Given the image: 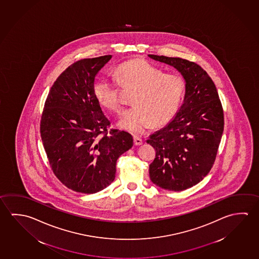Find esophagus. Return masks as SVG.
<instances>
[{
	"instance_id": "obj_1",
	"label": "esophagus",
	"mask_w": 259,
	"mask_h": 259,
	"mask_svg": "<svg viewBox=\"0 0 259 259\" xmlns=\"http://www.w3.org/2000/svg\"><path fill=\"white\" fill-rule=\"evenodd\" d=\"M134 142H135V144L136 145H141V144H143V140L139 138V137H135L134 138Z\"/></svg>"
}]
</instances>
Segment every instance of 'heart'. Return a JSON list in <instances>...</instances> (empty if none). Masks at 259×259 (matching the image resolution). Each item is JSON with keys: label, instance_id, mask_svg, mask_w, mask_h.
I'll use <instances>...</instances> for the list:
<instances>
[{"label": "heart", "instance_id": "b5f03b06", "mask_svg": "<svg viewBox=\"0 0 259 259\" xmlns=\"http://www.w3.org/2000/svg\"><path fill=\"white\" fill-rule=\"evenodd\" d=\"M119 83L136 89L132 103L123 111L118 126L134 135H141L151 124L161 126L170 122L178 112L185 92V80L177 74H165L146 60L134 59L120 64L116 69ZM99 104L119 112L118 84L108 77L99 78L94 85Z\"/></svg>", "mask_w": 259, "mask_h": 259}]
</instances>
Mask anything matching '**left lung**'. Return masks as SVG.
Listing matches in <instances>:
<instances>
[{
  "label": "left lung",
  "instance_id": "8db88e82",
  "mask_svg": "<svg viewBox=\"0 0 259 259\" xmlns=\"http://www.w3.org/2000/svg\"><path fill=\"white\" fill-rule=\"evenodd\" d=\"M170 65L185 80L183 105L164 127L149 136L156 151L150 179L164 190L194 186L209 172L224 130V115L215 84L198 64L180 58L148 55Z\"/></svg>",
  "mask_w": 259,
  "mask_h": 259
}]
</instances>
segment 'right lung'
Masks as SVG:
<instances>
[{
    "label": "right lung",
    "instance_id": "add662e5",
    "mask_svg": "<svg viewBox=\"0 0 259 259\" xmlns=\"http://www.w3.org/2000/svg\"><path fill=\"white\" fill-rule=\"evenodd\" d=\"M111 58L78 60L61 73L48 95L40 121L53 172L68 189L85 194L113 183L117 159L134 144L127 132L107 131L110 121L94 94L95 77Z\"/></svg>",
    "mask_w": 259,
    "mask_h": 259
}]
</instances>
